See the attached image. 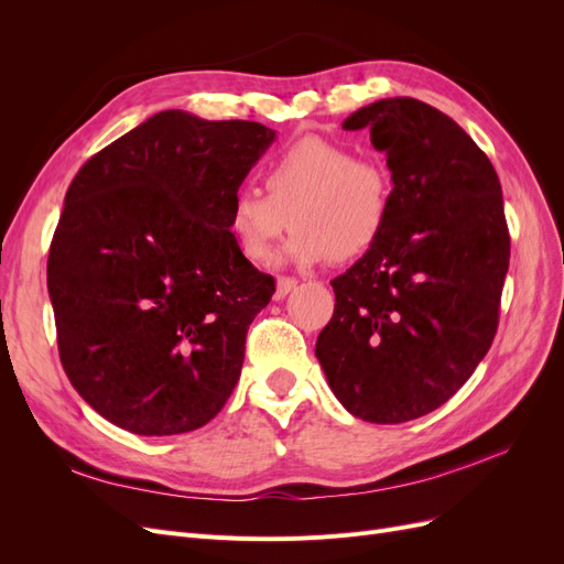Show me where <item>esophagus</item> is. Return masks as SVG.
<instances>
[{
  "label": "esophagus",
  "instance_id": "obj_1",
  "mask_svg": "<svg viewBox=\"0 0 564 564\" xmlns=\"http://www.w3.org/2000/svg\"><path fill=\"white\" fill-rule=\"evenodd\" d=\"M296 286H299V282H296L294 278H280V280H278V286H275V301L286 299L289 294L294 292Z\"/></svg>",
  "mask_w": 564,
  "mask_h": 564
}]
</instances>
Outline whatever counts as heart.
I'll list each match as a JSON object with an SVG mask.
<instances>
[{
	"instance_id": "b5f03b06",
	"label": "heart",
	"mask_w": 564,
	"mask_h": 564,
	"mask_svg": "<svg viewBox=\"0 0 564 564\" xmlns=\"http://www.w3.org/2000/svg\"><path fill=\"white\" fill-rule=\"evenodd\" d=\"M263 191H235L226 214L230 240L253 263L275 253L292 224L289 261L313 265L332 256L340 261L362 256L383 237L395 197L381 160L355 158L346 145L317 135L286 145L268 162Z\"/></svg>"
}]
</instances>
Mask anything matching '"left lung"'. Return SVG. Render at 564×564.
Masks as SVG:
<instances>
[{
	"instance_id": "1",
	"label": "left lung",
	"mask_w": 564,
	"mask_h": 564,
	"mask_svg": "<svg viewBox=\"0 0 564 564\" xmlns=\"http://www.w3.org/2000/svg\"><path fill=\"white\" fill-rule=\"evenodd\" d=\"M344 129H369L395 197L377 247L332 280L315 355L352 416L404 423L445 404L497 334L510 259L501 183L470 135L416 98L377 100Z\"/></svg>"
}]
</instances>
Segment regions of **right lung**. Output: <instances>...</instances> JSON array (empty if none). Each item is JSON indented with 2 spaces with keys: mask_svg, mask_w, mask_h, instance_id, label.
Returning a JSON list of instances; mask_svg holds the SVG:
<instances>
[{
  "mask_svg": "<svg viewBox=\"0 0 564 564\" xmlns=\"http://www.w3.org/2000/svg\"><path fill=\"white\" fill-rule=\"evenodd\" d=\"M275 131L164 110L79 169L48 249L58 355L91 409L162 437L209 423L240 381L275 280L237 251L228 204Z\"/></svg>",
  "mask_w": 564,
  "mask_h": 564,
  "instance_id": "obj_1",
  "label": "right lung"
}]
</instances>
